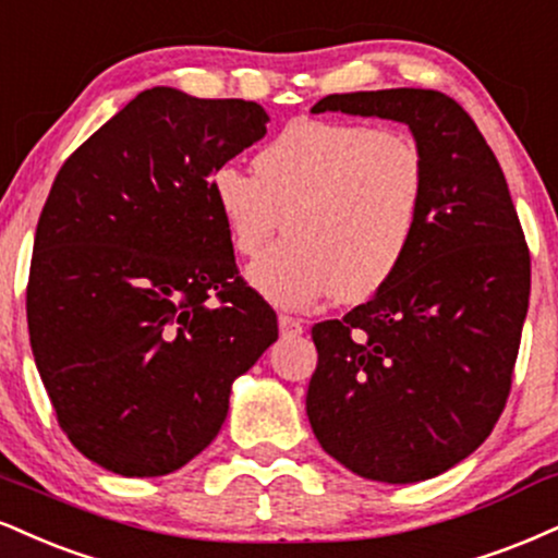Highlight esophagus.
<instances>
[{
  "label": "esophagus",
  "instance_id": "obj_1",
  "mask_svg": "<svg viewBox=\"0 0 558 558\" xmlns=\"http://www.w3.org/2000/svg\"><path fill=\"white\" fill-rule=\"evenodd\" d=\"M278 327H280V335H283V338H296V335L304 332V322L296 317H288V314H280Z\"/></svg>",
  "mask_w": 558,
  "mask_h": 558
}]
</instances>
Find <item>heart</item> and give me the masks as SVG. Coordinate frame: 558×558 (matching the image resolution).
I'll return each mask as SVG.
<instances>
[{
    "label": "heart",
    "instance_id": "b5f03b06",
    "mask_svg": "<svg viewBox=\"0 0 558 558\" xmlns=\"http://www.w3.org/2000/svg\"><path fill=\"white\" fill-rule=\"evenodd\" d=\"M210 194L239 254L283 228L291 236L246 267L259 296L283 308L366 301L411 254L426 205V160L408 134L364 122L293 119L254 158L220 163Z\"/></svg>",
    "mask_w": 558,
    "mask_h": 558
}]
</instances>
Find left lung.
I'll list each match as a JSON object with an SVG mask.
<instances>
[{"mask_svg":"<svg viewBox=\"0 0 558 558\" xmlns=\"http://www.w3.org/2000/svg\"><path fill=\"white\" fill-rule=\"evenodd\" d=\"M411 130L426 205L405 265L343 319L312 327L306 415L322 449L379 483H415L475 452L512 387L530 254L501 166L458 100L389 87L327 96L312 113Z\"/></svg>","mask_w":558,"mask_h":558,"instance_id":"8db88e82","label":"left lung"}]
</instances>
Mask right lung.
Listing matches in <instances>:
<instances>
[{"instance_id": "obj_1", "label": "right lung", "mask_w": 558, "mask_h": 558, "mask_svg": "<svg viewBox=\"0 0 558 558\" xmlns=\"http://www.w3.org/2000/svg\"><path fill=\"white\" fill-rule=\"evenodd\" d=\"M254 100L150 87L64 160L38 218L31 348L66 439L126 478L179 471L278 340L210 173L267 134Z\"/></svg>"}]
</instances>
